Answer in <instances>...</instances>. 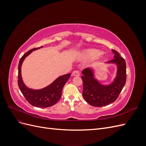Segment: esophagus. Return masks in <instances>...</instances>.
Here are the masks:
<instances>
[{
  "label": "esophagus",
  "instance_id": "obj_1",
  "mask_svg": "<svg viewBox=\"0 0 146 146\" xmlns=\"http://www.w3.org/2000/svg\"><path fill=\"white\" fill-rule=\"evenodd\" d=\"M72 75L74 76H80V72L78 71V70H74V71H73L72 72Z\"/></svg>",
  "mask_w": 146,
  "mask_h": 146
}]
</instances>
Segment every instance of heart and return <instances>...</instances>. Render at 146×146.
I'll return each instance as SVG.
<instances>
[{"label": "heart", "mask_w": 146, "mask_h": 146, "mask_svg": "<svg viewBox=\"0 0 146 146\" xmlns=\"http://www.w3.org/2000/svg\"><path fill=\"white\" fill-rule=\"evenodd\" d=\"M101 52L99 50L93 49V48H90V49H87L82 51L80 54V56L83 58L85 59H92L99 56Z\"/></svg>", "instance_id": "obj_1"}]
</instances>
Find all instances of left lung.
<instances>
[{"mask_svg":"<svg viewBox=\"0 0 146 146\" xmlns=\"http://www.w3.org/2000/svg\"><path fill=\"white\" fill-rule=\"evenodd\" d=\"M114 58L107 63L117 66V74L114 81L110 85H104L94 78L93 69L85 68L81 77L83 82V97L86 102L94 107H104L115 101L121 93L126 82V63L119 53L112 50Z\"/></svg>","mask_w":146,"mask_h":146,"instance_id":"8db88e82","label":"left lung"}]
</instances>
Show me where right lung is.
<instances>
[{
  "mask_svg": "<svg viewBox=\"0 0 146 146\" xmlns=\"http://www.w3.org/2000/svg\"><path fill=\"white\" fill-rule=\"evenodd\" d=\"M42 47L34 48L28 51L21 57L18 65V80L19 89L28 102L34 107L39 108L49 107L55 105L61 97V92L65 83L68 80L71 74L63 75L57 78L50 85L41 90L30 89L25 85L21 77V66L24 60L29 54L35 50Z\"/></svg>",
  "mask_w": 146,
  "mask_h": 146,
  "instance_id": "obj_1",
  "label": "right lung"
}]
</instances>
